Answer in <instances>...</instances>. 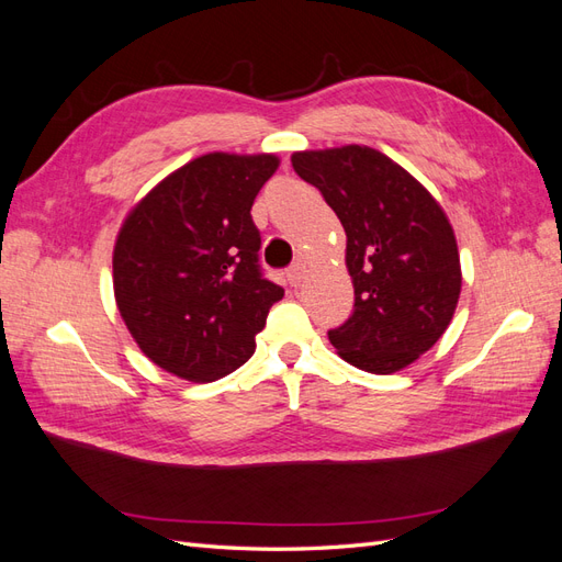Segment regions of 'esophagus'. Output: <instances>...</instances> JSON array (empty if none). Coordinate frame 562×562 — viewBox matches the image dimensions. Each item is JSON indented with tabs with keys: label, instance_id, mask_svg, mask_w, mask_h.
Masks as SVG:
<instances>
[{
	"label": "esophagus",
	"instance_id": "esophagus-1",
	"mask_svg": "<svg viewBox=\"0 0 562 562\" xmlns=\"http://www.w3.org/2000/svg\"><path fill=\"white\" fill-rule=\"evenodd\" d=\"M304 271H307V267H304L302 262H295L291 269L285 271L288 283H291V285H300V283H302V279H304Z\"/></svg>",
	"mask_w": 562,
	"mask_h": 562
}]
</instances>
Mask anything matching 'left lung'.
<instances>
[{"label":"left lung","mask_w":562,"mask_h":562,"mask_svg":"<svg viewBox=\"0 0 562 562\" xmlns=\"http://www.w3.org/2000/svg\"><path fill=\"white\" fill-rule=\"evenodd\" d=\"M347 234L353 314L328 333L353 368L391 375L429 351L450 326L462 267L450 220L427 187L366 145L295 151Z\"/></svg>","instance_id":"1"}]
</instances>
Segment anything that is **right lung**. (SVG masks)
Here are the masks:
<instances>
[{
  "instance_id": "1",
  "label": "right lung",
  "mask_w": 562,
  "mask_h": 562,
  "mask_svg": "<svg viewBox=\"0 0 562 562\" xmlns=\"http://www.w3.org/2000/svg\"><path fill=\"white\" fill-rule=\"evenodd\" d=\"M277 155L211 151L149 190L126 215L112 255L114 300L151 363L215 382L255 351L283 288L262 277L250 209Z\"/></svg>"
}]
</instances>
